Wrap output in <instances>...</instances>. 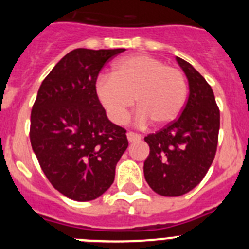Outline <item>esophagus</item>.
<instances>
[{
    "instance_id": "obj_1",
    "label": "esophagus",
    "mask_w": 249,
    "mask_h": 249,
    "mask_svg": "<svg viewBox=\"0 0 249 249\" xmlns=\"http://www.w3.org/2000/svg\"><path fill=\"white\" fill-rule=\"evenodd\" d=\"M127 138H128L129 142H137V141L141 140V136L138 133H135V132H127Z\"/></svg>"
}]
</instances>
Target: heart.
Segmentation results:
<instances>
[{"label":"heart","instance_id":"b5f03b06","mask_svg":"<svg viewBox=\"0 0 249 249\" xmlns=\"http://www.w3.org/2000/svg\"><path fill=\"white\" fill-rule=\"evenodd\" d=\"M96 94L108 117L123 123L136 101V123L146 126L155 121L163 126L177 120L187 98L183 73L163 61L136 54L114 63L112 74H103L96 82Z\"/></svg>","mask_w":249,"mask_h":249}]
</instances>
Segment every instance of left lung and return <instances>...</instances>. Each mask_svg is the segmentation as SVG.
Masks as SVG:
<instances>
[{
  "label": "left lung",
  "instance_id": "8db88e82",
  "mask_svg": "<svg viewBox=\"0 0 249 249\" xmlns=\"http://www.w3.org/2000/svg\"><path fill=\"white\" fill-rule=\"evenodd\" d=\"M188 80L190 96L181 116L144 141L147 183L156 193L177 197L203 179L214 160L219 132V109L211 86L191 63L176 57Z\"/></svg>",
  "mask_w": 249,
  "mask_h": 249
}]
</instances>
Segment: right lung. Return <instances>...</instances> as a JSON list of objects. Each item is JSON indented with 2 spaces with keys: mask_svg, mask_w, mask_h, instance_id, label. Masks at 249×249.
<instances>
[{
  "mask_svg": "<svg viewBox=\"0 0 249 249\" xmlns=\"http://www.w3.org/2000/svg\"><path fill=\"white\" fill-rule=\"evenodd\" d=\"M123 51H71L43 80L32 107V149L51 184L73 201L108 190L128 147L126 129L107 118L94 89L101 68Z\"/></svg>",
  "mask_w": 249,
  "mask_h": 249,
  "instance_id": "right-lung-1",
  "label": "right lung"
}]
</instances>
